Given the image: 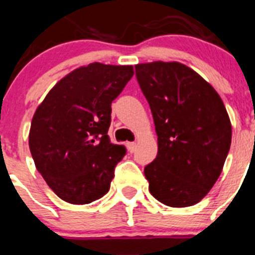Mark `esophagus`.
I'll return each instance as SVG.
<instances>
[{
    "label": "esophagus",
    "instance_id": "34e87169",
    "mask_svg": "<svg viewBox=\"0 0 255 255\" xmlns=\"http://www.w3.org/2000/svg\"><path fill=\"white\" fill-rule=\"evenodd\" d=\"M128 149H129L130 153H134L135 149H136V143H128Z\"/></svg>",
    "mask_w": 255,
    "mask_h": 255
}]
</instances>
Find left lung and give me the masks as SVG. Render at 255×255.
<instances>
[{
    "mask_svg": "<svg viewBox=\"0 0 255 255\" xmlns=\"http://www.w3.org/2000/svg\"><path fill=\"white\" fill-rule=\"evenodd\" d=\"M149 103L158 153L144 167L150 194L168 207H190L220 177L231 145V123L209 83L180 62L135 65Z\"/></svg>",
    "mask_w": 255,
    "mask_h": 255,
    "instance_id": "8db88e82",
    "label": "left lung"
}]
</instances>
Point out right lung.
I'll list each match as a JSON object with an SVG mask.
<instances>
[{"mask_svg":"<svg viewBox=\"0 0 255 255\" xmlns=\"http://www.w3.org/2000/svg\"><path fill=\"white\" fill-rule=\"evenodd\" d=\"M132 75V66L94 62L61 79L38 106L29 131L31 157L67 203H92L110 190L115 167L126 154L107 134L111 103Z\"/></svg>","mask_w":255,"mask_h":255,"instance_id":"1","label":"right lung"}]
</instances>
